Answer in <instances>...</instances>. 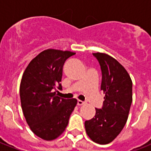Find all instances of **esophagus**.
Listing matches in <instances>:
<instances>
[{
	"label": "esophagus",
	"instance_id": "1",
	"mask_svg": "<svg viewBox=\"0 0 151 151\" xmlns=\"http://www.w3.org/2000/svg\"><path fill=\"white\" fill-rule=\"evenodd\" d=\"M85 103V102H83L81 100H78V106H81V105H84Z\"/></svg>",
	"mask_w": 151,
	"mask_h": 151
}]
</instances>
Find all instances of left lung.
Segmentation results:
<instances>
[{
	"label": "left lung",
	"mask_w": 151,
	"mask_h": 151,
	"mask_svg": "<svg viewBox=\"0 0 151 151\" xmlns=\"http://www.w3.org/2000/svg\"><path fill=\"white\" fill-rule=\"evenodd\" d=\"M92 54L100 65L101 90L105 97L102 108H96V115L85 121V127L92 141L107 144L126 124L132 102V82L124 66L113 57L100 52Z\"/></svg>",
	"instance_id": "8db88e82"
}]
</instances>
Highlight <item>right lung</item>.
Listing matches in <instances>:
<instances>
[{
    "instance_id": "obj_1",
    "label": "right lung",
    "mask_w": 151,
    "mask_h": 151,
    "mask_svg": "<svg viewBox=\"0 0 151 151\" xmlns=\"http://www.w3.org/2000/svg\"><path fill=\"white\" fill-rule=\"evenodd\" d=\"M70 51L47 49L32 59L22 74L19 94L27 124L36 136L45 140L56 139L64 132L77 99L57 96L61 89L63 66L75 55Z\"/></svg>"
}]
</instances>
